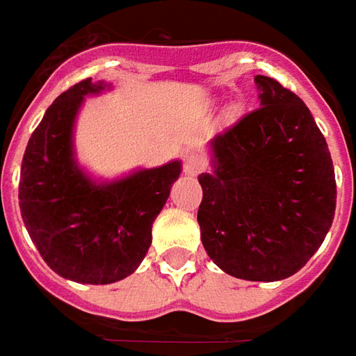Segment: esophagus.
Segmentation results:
<instances>
[{
	"instance_id": "obj_1",
	"label": "esophagus",
	"mask_w": 356,
	"mask_h": 356,
	"mask_svg": "<svg viewBox=\"0 0 356 356\" xmlns=\"http://www.w3.org/2000/svg\"><path fill=\"white\" fill-rule=\"evenodd\" d=\"M204 168H206V162H204V159H200L197 154H188L184 159V174L186 176H197Z\"/></svg>"
}]
</instances>
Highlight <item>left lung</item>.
<instances>
[{"label": "left lung", "mask_w": 356, "mask_h": 356, "mask_svg": "<svg viewBox=\"0 0 356 356\" xmlns=\"http://www.w3.org/2000/svg\"><path fill=\"white\" fill-rule=\"evenodd\" d=\"M259 109L209 143L200 174L202 243L223 273L250 282L296 274L321 247L337 186L325 137L282 83L254 76Z\"/></svg>", "instance_id": "left-lung-1"}]
</instances>
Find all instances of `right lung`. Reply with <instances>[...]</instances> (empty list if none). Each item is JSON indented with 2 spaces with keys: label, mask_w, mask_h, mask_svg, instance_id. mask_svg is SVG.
<instances>
[{
  "label": "right lung",
  "mask_w": 356,
  "mask_h": 356,
  "mask_svg": "<svg viewBox=\"0 0 356 356\" xmlns=\"http://www.w3.org/2000/svg\"><path fill=\"white\" fill-rule=\"evenodd\" d=\"M111 83H76L60 94L29 139L21 164L19 207L35 247L54 273L80 284H113L133 274L152 241L182 162L137 168L99 180L78 162L76 119L88 95Z\"/></svg>",
  "instance_id": "right-lung-1"
}]
</instances>
